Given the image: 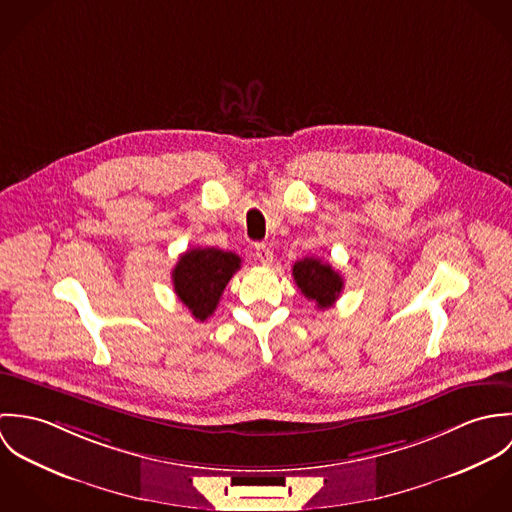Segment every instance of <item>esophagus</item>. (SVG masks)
<instances>
[{
  "instance_id": "esophagus-1",
  "label": "esophagus",
  "mask_w": 512,
  "mask_h": 512,
  "mask_svg": "<svg viewBox=\"0 0 512 512\" xmlns=\"http://www.w3.org/2000/svg\"><path fill=\"white\" fill-rule=\"evenodd\" d=\"M256 258L260 260V264L270 266V264L274 262V252H272V248H270V246H266V244H258V246H256Z\"/></svg>"
}]
</instances>
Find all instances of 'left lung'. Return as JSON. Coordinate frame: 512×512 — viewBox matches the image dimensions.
I'll return each instance as SVG.
<instances>
[{"mask_svg": "<svg viewBox=\"0 0 512 512\" xmlns=\"http://www.w3.org/2000/svg\"><path fill=\"white\" fill-rule=\"evenodd\" d=\"M293 280L301 293L315 301L319 309L331 307L343 292V278L319 258L297 260L292 268Z\"/></svg>", "mask_w": 512, "mask_h": 512, "instance_id": "8db88e82", "label": "left lung"}]
</instances>
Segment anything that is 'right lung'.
I'll return each mask as SVG.
<instances>
[{"label":"right lung","mask_w":512,"mask_h":512,"mask_svg":"<svg viewBox=\"0 0 512 512\" xmlns=\"http://www.w3.org/2000/svg\"><path fill=\"white\" fill-rule=\"evenodd\" d=\"M240 256L219 248H191L173 268V288L197 321L209 319L226 284L240 270Z\"/></svg>","instance_id":"obj_1"}]
</instances>
